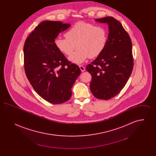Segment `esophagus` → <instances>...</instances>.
Listing matches in <instances>:
<instances>
[{
    "label": "esophagus",
    "instance_id": "1",
    "mask_svg": "<svg viewBox=\"0 0 156 156\" xmlns=\"http://www.w3.org/2000/svg\"><path fill=\"white\" fill-rule=\"evenodd\" d=\"M79 67H80V69H81V72H84V71H85V68L83 67V66H80Z\"/></svg>",
    "mask_w": 156,
    "mask_h": 156
}]
</instances>
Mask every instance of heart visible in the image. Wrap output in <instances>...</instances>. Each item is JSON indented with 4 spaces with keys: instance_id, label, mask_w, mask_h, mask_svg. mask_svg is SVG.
I'll use <instances>...</instances> for the list:
<instances>
[{
    "instance_id": "heart-1",
    "label": "heart",
    "mask_w": 156,
    "mask_h": 156,
    "mask_svg": "<svg viewBox=\"0 0 156 156\" xmlns=\"http://www.w3.org/2000/svg\"><path fill=\"white\" fill-rule=\"evenodd\" d=\"M66 37L56 38L54 44L67 55L71 54L76 46L78 49L68 57L69 61L76 64H82L88 57H98L104 51L108 40L104 27L84 22L76 23L67 31Z\"/></svg>"
}]
</instances>
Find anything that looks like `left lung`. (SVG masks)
Segmentation results:
<instances>
[{
    "mask_svg": "<svg viewBox=\"0 0 156 156\" xmlns=\"http://www.w3.org/2000/svg\"><path fill=\"white\" fill-rule=\"evenodd\" d=\"M107 23L109 34L106 45L87 70L92 75L90 89L94 97L108 100L124 88L133 70L132 44L128 33L112 17L96 19Z\"/></svg>",
    "mask_w": 156,
    "mask_h": 156,
    "instance_id": "8db88e82",
    "label": "left lung"
}]
</instances>
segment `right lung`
I'll use <instances>...</instances> for the list:
<instances>
[{
  "label": "right lung",
  "instance_id": "1",
  "mask_svg": "<svg viewBox=\"0 0 156 156\" xmlns=\"http://www.w3.org/2000/svg\"><path fill=\"white\" fill-rule=\"evenodd\" d=\"M70 26L59 21H43L24 45L26 76L38 95L51 104L69 99L73 84L81 74L79 67L68 61L54 44L59 33Z\"/></svg>",
  "mask_w": 156,
  "mask_h": 156
}]
</instances>
